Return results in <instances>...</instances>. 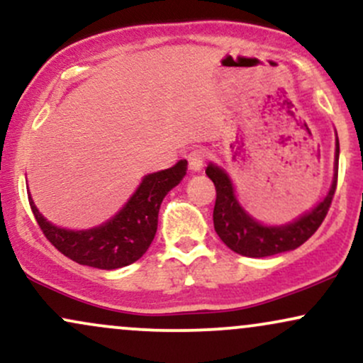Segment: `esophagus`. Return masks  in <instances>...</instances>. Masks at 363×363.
Segmentation results:
<instances>
[{
  "label": "esophagus",
  "mask_w": 363,
  "mask_h": 363,
  "mask_svg": "<svg viewBox=\"0 0 363 363\" xmlns=\"http://www.w3.org/2000/svg\"><path fill=\"white\" fill-rule=\"evenodd\" d=\"M187 164H189L191 172H199L205 164V153L199 152V150H193V152L187 155Z\"/></svg>",
  "instance_id": "esophagus-1"
}]
</instances>
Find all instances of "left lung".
I'll use <instances>...</instances> for the list:
<instances>
[{"label":"left lung","instance_id":"left-lung-1","mask_svg":"<svg viewBox=\"0 0 363 363\" xmlns=\"http://www.w3.org/2000/svg\"><path fill=\"white\" fill-rule=\"evenodd\" d=\"M338 158L340 141L336 135L335 167H333L335 174L326 196L297 218L280 225H268L252 218L237 199L235 186L227 170L210 162L206 167V176L213 181L216 189L213 210L215 232L228 249L247 257H268L301 247L318 230L328 213L338 181Z\"/></svg>","mask_w":363,"mask_h":363}]
</instances>
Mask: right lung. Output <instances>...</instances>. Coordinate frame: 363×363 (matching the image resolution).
<instances>
[{
  "instance_id": "add662e5",
  "label": "right lung",
  "mask_w": 363,
  "mask_h": 363,
  "mask_svg": "<svg viewBox=\"0 0 363 363\" xmlns=\"http://www.w3.org/2000/svg\"><path fill=\"white\" fill-rule=\"evenodd\" d=\"M187 160L174 167L143 176L124 206L109 220L90 228L57 227L40 213L28 193V201L44 235L57 251L78 264L99 269H118L138 261L157 234L158 210L172 187L186 176Z\"/></svg>"
}]
</instances>
